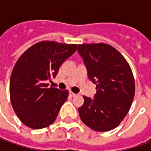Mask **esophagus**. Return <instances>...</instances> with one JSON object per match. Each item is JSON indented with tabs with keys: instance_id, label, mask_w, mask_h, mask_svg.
I'll return each mask as SVG.
<instances>
[{
	"instance_id": "34e87169",
	"label": "esophagus",
	"mask_w": 151,
	"mask_h": 151,
	"mask_svg": "<svg viewBox=\"0 0 151 151\" xmlns=\"http://www.w3.org/2000/svg\"><path fill=\"white\" fill-rule=\"evenodd\" d=\"M70 96H76V93H73L72 91H70Z\"/></svg>"
}]
</instances>
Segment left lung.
<instances>
[{"mask_svg": "<svg viewBox=\"0 0 151 151\" xmlns=\"http://www.w3.org/2000/svg\"><path fill=\"white\" fill-rule=\"evenodd\" d=\"M88 78L96 85L94 98L83 96L81 121L98 132L112 130L123 121L134 96V79L124 57L107 44H78Z\"/></svg>", "mask_w": 151, "mask_h": 151, "instance_id": "8db88e82", "label": "left lung"}]
</instances>
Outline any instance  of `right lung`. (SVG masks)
I'll return each mask as SVG.
<instances>
[{"label":"right lung","mask_w":151,"mask_h":151,"mask_svg":"<svg viewBox=\"0 0 151 151\" xmlns=\"http://www.w3.org/2000/svg\"><path fill=\"white\" fill-rule=\"evenodd\" d=\"M76 44L42 41L27 50L15 64L10 79V98L17 116L33 129L55 122L69 91L50 87L64 61L76 52Z\"/></svg>","instance_id":"1"}]
</instances>
